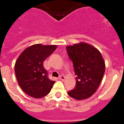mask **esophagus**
<instances>
[{
	"mask_svg": "<svg viewBox=\"0 0 124 124\" xmlns=\"http://www.w3.org/2000/svg\"><path fill=\"white\" fill-rule=\"evenodd\" d=\"M65 79H66L65 76H59V79H60V80L64 81V80H65Z\"/></svg>",
	"mask_w": 124,
	"mask_h": 124,
	"instance_id": "34e87169",
	"label": "esophagus"
}]
</instances>
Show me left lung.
I'll use <instances>...</instances> for the list:
<instances>
[{
  "label": "left lung",
  "mask_w": 124,
  "mask_h": 124,
  "mask_svg": "<svg viewBox=\"0 0 124 124\" xmlns=\"http://www.w3.org/2000/svg\"><path fill=\"white\" fill-rule=\"evenodd\" d=\"M70 59L73 62L76 85L68 94L76 100L92 96L99 87L105 71V63L97 48L85 43L67 46Z\"/></svg>",
  "instance_id": "1"
}]
</instances>
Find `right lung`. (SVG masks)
Segmentation results:
<instances>
[{
  "instance_id": "right-lung-1",
  "label": "right lung",
  "mask_w": 124,
  "mask_h": 124,
  "mask_svg": "<svg viewBox=\"0 0 124 124\" xmlns=\"http://www.w3.org/2000/svg\"><path fill=\"white\" fill-rule=\"evenodd\" d=\"M56 45L36 44L25 49L15 64L18 84L27 95L42 98L50 93L54 81L48 78L43 62L56 48Z\"/></svg>"
}]
</instances>
